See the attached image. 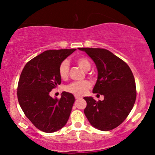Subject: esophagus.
<instances>
[{"label":"esophagus","instance_id":"obj_1","mask_svg":"<svg viewBox=\"0 0 155 155\" xmlns=\"http://www.w3.org/2000/svg\"><path fill=\"white\" fill-rule=\"evenodd\" d=\"M75 99H79L82 98V97L80 96H78V95H75Z\"/></svg>","mask_w":155,"mask_h":155}]
</instances>
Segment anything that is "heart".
Listing matches in <instances>:
<instances>
[{"mask_svg":"<svg viewBox=\"0 0 155 155\" xmlns=\"http://www.w3.org/2000/svg\"><path fill=\"white\" fill-rule=\"evenodd\" d=\"M75 62L78 66L85 71H88L91 69V62L86 57L78 58L75 60ZM58 74L62 80H65L68 78L69 74V62L67 60H64L61 62L58 67ZM91 86V84L88 81H80L71 83L65 87V90L75 95L81 96L84 94Z\"/></svg>","mask_w":155,"mask_h":155,"instance_id":"1","label":"heart"}]
</instances>
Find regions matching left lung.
Wrapping results in <instances>:
<instances>
[{"instance_id":"8db88e82","label":"left lung","mask_w":155,"mask_h":155,"mask_svg":"<svg viewBox=\"0 0 155 155\" xmlns=\"http://www.w3.org/2000/svg\"><path fill=\"white\" fill-rule=\"evenodd\" d=\"M78 49L93 59L98 71L93 93L104 96V99L99 101L92 97H84L87 103L84 112L94 128L110 131L123 123L134 107L136 99L134 76L128 64L109 50Z\"/></svg>"}]
</instances>
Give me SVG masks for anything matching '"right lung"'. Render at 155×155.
<instances>
[{"instance_id":"right-lung-1","label":"right lung","mask_w":155,"mask_h":155,"mask_svg":"<svg viewBox=\"0 0 155 155\" xmlns=\"http://www.w3.org/2000/svg\"><path fill=\"white\" fill-rule=\"evenodd\" d=\"M76 49L43 51L28 61L21 73L18 99L21 110L38 129L53 133L67 124L75 97L62 92L60 99L50 96V91L61 83L58 67Z\"/></svg>"}]
</instances>
